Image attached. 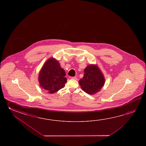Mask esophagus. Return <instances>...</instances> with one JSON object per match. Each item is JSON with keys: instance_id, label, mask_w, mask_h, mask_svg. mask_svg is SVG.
Here are the masks:
<instances>
[{"instance_id": "esophagus-1", "label": "esophagus", "mask_w": 146, "mask_h": 146, "mask_svg": "<svg viewBox=\"0 0 146 146\" xmlns=\"http://www.w3.org/2000/svg\"><path fill=\"white\" fill-rule=\"evenodd\" d=\"M72 79H74V80H77L78 79L76 77H73L72 78Z\"/></svg>"}]
</instances>
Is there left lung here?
Returning <instances> with one entry per match:
<instances>
[{"label": "left lung", "mask_w": 146, "mask_h": 146, "mask_svg": "<svg viewBox=\"0 0 146 146\" xmlns=\"http://www.w3.org/2000/svg\"><path fill=\"white\" fill-rule=\"evenodd\" d=\"M84 77L79 81L81 88L89 94L99 92L105 84V78L99 67L90 64L84 69Z\"/></svg>", "instance_id": "obj_1"}]
</instances>
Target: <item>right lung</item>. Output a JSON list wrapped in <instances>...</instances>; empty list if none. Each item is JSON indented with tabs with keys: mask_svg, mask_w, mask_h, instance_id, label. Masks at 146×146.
I'll use <instances>...</instances> for the list:
<instances>
[{
	"mask_svg": "<svg viewBox=\"0 0 146 146\" xmlns=\"http://www.w3.org/2000/svg\"><path fill=\"white\" fill-rule=\"evenodd\" d=\"M65 70L58 60L50 58L44 64L38 74L40 86L50 94L57 92L65 87L67 82Z\"/></svg>",
	"mask_w": 146,
	"mask_h": 146,
	"instance_id": "1",
	"label": "right lung"
}]
</instances>
